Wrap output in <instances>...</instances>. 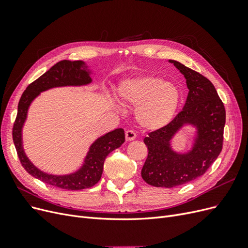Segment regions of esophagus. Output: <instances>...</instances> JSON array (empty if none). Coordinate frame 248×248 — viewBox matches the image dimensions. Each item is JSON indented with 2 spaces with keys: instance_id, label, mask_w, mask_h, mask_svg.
<instances>
[{
  "instance_id": "esophagus-1",
  "label": "esophagus",
  "mask_w": 248,
  "mask_h": 248,
  "mask_svg": "<svg viewBox=\"0 0 248 248\" xmlns=\"http://www.w3.org/2000/svg\"><path fill=\"white\" fill-rule=\"evenodd\" d=\"M136 138H137V134L134 133V131H132V130H127V131L125 132V139H126L127 141H130V140H136Z\"/></svg>"
}]
</instances>
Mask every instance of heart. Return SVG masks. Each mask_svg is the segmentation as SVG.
Segmentation results:
<instances>
[{
  "instance_id": "b5f03b06",
  "label": "heart",
  "mask_w": 248,
  "mask_h": 248,
  "mask_svg": "<svg viewBox=\"0 0 248 248\" xmlns=\"http://www.w3.org/2000/svg\"><path fill=\"white\" fill-rule=\"evenodd\" d=\"M117 94L125 106L137 107V122L149 131L168 126L176 117L183 97L177 84L157 76L124 79L119 84Z\"/></svg>"
}]
</instances>
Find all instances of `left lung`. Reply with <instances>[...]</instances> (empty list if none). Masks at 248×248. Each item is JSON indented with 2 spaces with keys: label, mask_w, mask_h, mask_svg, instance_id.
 <instances>
[{
  "label": "left lung",
  "mask_w": 248,
  "mask_h": 248,
  "mask_svg": "<svg viewBox=\"0 0 248 248\" xmlns=\"http://www.w3.org/2000/svg\"><path fill=\"white\" fill-rule=\"evenodd\" d=\"M169 62L183 74L189 92L183 110L168 126L145 138L148 157L141 169L148 184L166 188L205 174L221 152L226 124V109L212 82L175 60ZM185 126L193 129L192 145L189 150L177 152L172 140Z\"/></svg>",
  "instance_id": "1"
}]
</instances>
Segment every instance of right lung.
<instances>
[{
    "label": "right lung",
    "mask_w": 248,
    "mask_h": 248,
    "mask_svg": "<svg viewBox=\"0 0 248 248\" xmlns=\"http://www.w3.org/2000/svg\"><path fill=\"white\" fill-rule=\"evenodd\" d=\"M93 76L94 72L86 62L64 60L52 66L48 71L32 82L20 97L17 116L13 126V142L21 166L30 175L44 183L67 190L90 188L100 180L107 156L121 147L125 141L123 128L103 134L90 145L84 161L77 170L62 175L50 174L36 167L25 151L22 129L27 121L29 108L37 97L42 92L55 88L88 86L93 82Z\"/></svg>",
    "instance_id": "1"
}]
</instances>
